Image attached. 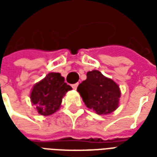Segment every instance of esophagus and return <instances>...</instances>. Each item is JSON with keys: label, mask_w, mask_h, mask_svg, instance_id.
<instances>
[{"label": "esophagus", "mask_w": 157, "mask_h": 157, "mask_svg": "<svg viewBox=\"0 0 157 157\" xmlns=\"http://www.w3.org/2000/svg\"><path fill=\"white\" fill-rule=\"evenodd\" d=\"M71 86H72V88L75 89H75L77 88V86H78V83H75V84H73V85H72Z\"/></svg>", "instance_id": "34e87169"}]
</instances>
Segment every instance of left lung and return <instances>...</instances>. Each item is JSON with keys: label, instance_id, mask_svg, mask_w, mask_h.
<instances>
[{"label": "left lung", "instance_id": "1", "mask_svg": "<svg viewBox=\"0 0 157 157\" xmlns=\"http://www.w3.org/2000/svg\"><path fill=\"white\" fill-rule=\"evenodd\" d=\"M77 92L86 106L100 115L116 110L121 95L118 84L97 70L86 73V79L78 86Z\"/></svg>", "mask_w": 157, "mask_h": 157}]
</instances>
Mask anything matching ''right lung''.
<instances>
[{
  "instance_id": "add662e5",
  "label": "right lung",
  "mask_w": 157,
  "mask_h": 157,
  "mask_svg": "<svg viewBox=\"0 0 157 157\" xmlns=\"http://www.w3.org/2000/svg\"><path fill=\"white\" fill-rule=\"evenodd\" d=\"M71 89L59 73L51 72L33 86L30 94L31 102L39 114L50 115L59 109L63 97Z\"/></svg>"
}]
</instances>
